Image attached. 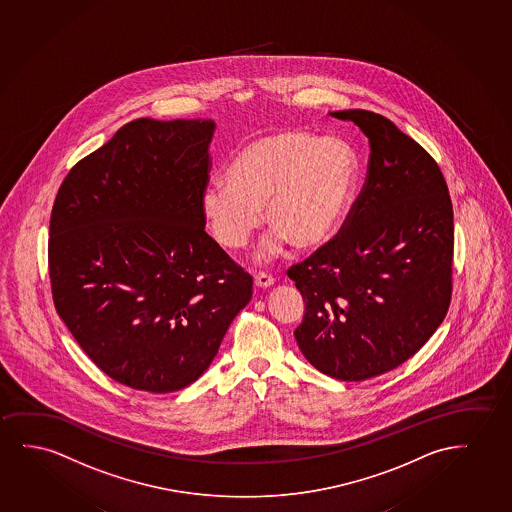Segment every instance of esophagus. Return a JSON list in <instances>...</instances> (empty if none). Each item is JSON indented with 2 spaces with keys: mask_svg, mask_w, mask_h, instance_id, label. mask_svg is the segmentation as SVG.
Returning a JSON list of instances; mask_svg holds the SVG:
<instances>
[{
  "mask_svg": "<svg viewBox=\"0 0 512 512\" xmlns=\"http://www.w3.org/2000/svg\"><path fill=\"white\" fill-rule=\"evenodd\" d=\"M254 284L258 288H270L274 284V277L265 274V272H258V274L254 275Z\"/></svg>",
  "mask_w": 512,
  "mask_h": 512,
  "instance_id": "1",
  "label": "esophagus"
}]
</instances>
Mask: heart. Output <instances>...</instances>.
<instances>
[{"mask_svg": "<svg viewBox=\"0 0 512 512\" xmlns=\"http://www.w3.org/2000/svg\"><path fill=\"white\" fill-rule=\"evenodd\" d=\"M356 186V159L339 140L305 131H277L245 144L228 168V180H212L200 210L217 242L240 249L261 224L272 231L261 256H275L291 242L312 251L330 242L346 219Z\"/></svg>", "mask_w": 512, "mask_h": 512, "instance_id": "obj_1", "label": "heart"}]
</instances>
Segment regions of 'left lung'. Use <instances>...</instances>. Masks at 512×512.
<instances>
[{
  "mask_svg": "<svg viewBox=\"0 0 512 512\" xmlns=\"http://www.w3.org/2000/svg\"><path fill=\"white\" fill-rule=\"evenodd\" d=\"M368 138L367 179L339 233L288 270L302 293L303 356L340 381L402 365L446 317L453 203L437 161L389 119L340 110Z\"/></svg>",
  "mask_w": 512,
  "mask_h": 512,
  "instance_id": "left-lung-1",
  "label": "left lung"
}]
</instances>
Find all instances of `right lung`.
<instances>
[{"mask_svg": "<svg viewBox=\"0 0 512 512\" xmlns=\"http://www.w3.org/2000/svg\"><path fill=\"white\" fill-rule=\"evenodd\" d=\"M214 128L135 119L80 159L54 200V307L94 365L133 389L195 382L251 300V275L203 230Z\"/></svg>", "mask_w": 512, "mask_h": 512, "instance_id": "obj_1", "label": "right lung"}]
</instances>
